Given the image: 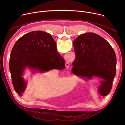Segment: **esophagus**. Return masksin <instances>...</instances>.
I'll list each match as a JSON object with an SVG mask.
<instances>
[{
	"label": "esophagus",
	"instance_id": "34e87169",
	"mask_svg": "<svg viewBox=\"0 0 125 125\" xmlns=\"http://www.w3.org/2000/svg\"><path fill=\"white\" fill-rule=\"evenodd\" d=\"M65 66H66V67L67 68H68L69 67V66H70V63H69V62H66V63H65Z\"/></svg>",
	"mask_w": 125,
	"mask_h": 125
}]
</instances>
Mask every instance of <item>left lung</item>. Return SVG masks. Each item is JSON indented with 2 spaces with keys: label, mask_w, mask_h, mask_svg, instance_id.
Returning <instances> with one entry per match:
<instances>
[{
  "label": "left lung",
  "mask_w": 125,
  "mask_h": 125,
  "mask_svg": "<svg viewBox=\"0 0 125 125\" xmlns=\"http://www.w3.org/2000/svg\"><path fill=\"white\" fill-rule=\"evenodd\" d=\"M73 45L76 53L72 64L74 74L77 71L78 76L89 80L94 77L101 78L98 92L102 96L107 95L116 72L117 60L113 48L104 39L93 32L80 35Z\"/></svg>",
  "instance_id": "obj_1"
}]
</instances>
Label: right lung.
Returning <instances> with one entry per match:
<instances>
[{
  "mask_svg": "<svg viewBox=\"0 0 125 125\" xmlns=\"http://www.w3.org/2000/svg\"><path fill=\"white\" fill-rule=\"evenodd\" d=\"M9 66L13 85L20 96L27 87L23 77L27 68L42 73L65 68L54 39L49 33L41 31L28 33L16 42L11 52Z\"/></svg>",
  "mask_w": 125,
  "mask_h": 125,
  "instance_id": "1",
  "label": "right lung"
}]
</instances>
